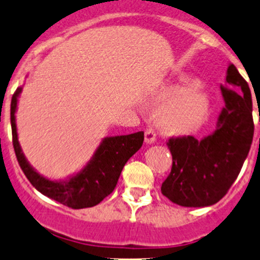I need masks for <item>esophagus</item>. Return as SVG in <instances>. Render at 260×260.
<instances>
[{
	"label": "esophagus",
	"mask_w": 260,
	"mask_h": 260,
	"mask_svg": "<svg viewBox=\"0 0 260 260\" xmlns=\"http://www.w3.org/2000/svg\"><path fill=\"white\" fill-rule=\"evenodd\" d=\"M156 132L152 128H147L145 133V141L147 145H152V143L156 142Z\"/></svg>",
	"instance_id": "34e87169"
}]
</instances>
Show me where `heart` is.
<instances>
[{"label":"heart","instance_id":"b5f03b06","mask_svg":"<svg viewBox=\"0 0 260 260\" xmlns=\"http://www.w3.org/2000/svg\"><path fill=\"white\" fill-rule=\"evenodd\" d=\"M145 102L161 106L157 114L158 123L171 135L195 132L205 123L210 112V96L205 86L188 77L152 89Z\"/></svg>","mask_w":260,"mask_h":260}]
</instances>
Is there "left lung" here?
<instances>
[{"label":"left lung","instance_id":"8db88e82","mask_svg":"<svg viewBox=\"0 0 260 260\" xmlns=\"http://www.w3.org/2000/svg\"><path fill=\"white\" fill-rule=\"evenodd\" d=\"M225 106L211 135L170 138L172 169L161 192L186 208H205L221 200L234 183L254 135L253 103L248 83L229 64L220 86Z\"/></svg>","mask_w":260,"mask_h":260}]
</instances>
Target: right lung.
Returning <instances> with one entry per match:
<instances>
[{"instance_id": "obj_1", "label": "right lung", "mask_w": 260, "mask_h": 260, "mask_svg": "<svg viewBox=\"0 0 260 260\" xmlns=\"http://www.w3.org/2000/svg\"><path fill=\"white\" fill-rule=\"evenodd\" d=\"M21 91L22 86H18L12 95L11 128L15 153L25 176L43 195L65 206L85 209L98 205L114 190L124 165L142 147L145 133L136 132L103 138L88 164L79 172L64 180L46 179L28 164L18 142L15 114Z\"/></svg>"}]
</instances>
